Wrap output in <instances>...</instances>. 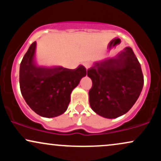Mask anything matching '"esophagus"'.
Returning <instances> with one entry per match:
<instances>
[{
  "mask_svg": "<svg viewBox=\"0 0 161 161\" xmlns=\"http://www.w3.org/2000/svg\"><path fill=\"white\" fill-rule=\"evenodd\" d=\"M92 66V63H90V62H86L84 64V66L87 69H89V68H91Z\"/></svg>",
  "mask_w": 161,
  "mask_h": 161,
  "instance_id": "obj_1",
  "label": "esophagus"
}]
</instances>
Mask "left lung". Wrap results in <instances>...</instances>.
<instances>
[{
    "label": "left lung",
    "mask_w": 161,
    "mask_h": 161,
    "mask_svg": "<svg viewBox=\"0 0 161 161\" xmlns=\"http://www.w3.org/2000/svg\"><path fill=\"white\" fill-rule=\"evenodd\" d=\"M87 75L92 81L88 92L90 106L96 114L109 119L128 112L143 88L141 65L129 47L115 58L95 63Z\"/></svg>",
    "instance_id": "8db88e82"
}]
</instances>
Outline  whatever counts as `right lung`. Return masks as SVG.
Instances as JSON below:
<instances>
[{
    "label": "right lung",
    "mask_w": 161,
    "mask_h": 161,
    "mask_svg": "<svg viewBox=\"0 0 161 161\" xmlns=\"http://www.w3.org/2000/svg\"><path fill=\"white\" fill-rule=\"evenodd\" d=\"M36 46L33 42L20 64V91L33 111L44 117H54L66 110L70 94L86 75V69L82 65L75 69L36 66Z\"/></svg>",
    "instance_id": "1"
}]
</instances>
